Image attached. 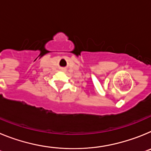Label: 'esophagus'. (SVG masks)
Returning <instances> with one entry per match:
<instances>
[{"mask_svg": "<svg viewBox=\"0 0 151 151\" xmlns=\"http://www.w3.org/2000/svg\"><path fill=\"white\" fill-rule=\"evenodd\" d=\"M62 70H63V71H65V70H66V69H63H63H62Z\"/></svg>", "mask_w": 151, "mask_h": 151, "instance_id": "obj_1", "label": "esophagus"}]
</instances>
